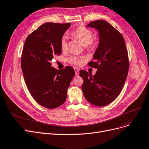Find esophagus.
I'll list each match as a JSON object with an SVG mask.
<instances>
[{"label":"esophagus","instance_id":"1","mask_svg":"<svg viewBox=\"0 0 149 149\" xmlns=\"http://www.w3.org/2000/svg\"><path fill=\"white\" fill-rule=\"evenodd\" d=\"M74 70L75 72V75H79V70L77 68H74Z\"/></svg>","mask_w":149,"mask_h":149}]
</instances>
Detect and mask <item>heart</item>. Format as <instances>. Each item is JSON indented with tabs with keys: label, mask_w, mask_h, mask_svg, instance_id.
Listing matches in <instances>:
<instances>
[{
	"label": "heart",
	"mask_w": 149,
	"mask_h": 149,
	"mask_svg": "<svg viewBox=\"0 0 149 149\" xmlns=\"http://www.w3.org/2000/svg\"><path fill=\"white\" fill-rule=\"evenodd\" d=\"M71 35L74 37L79 39L86 48L93 49L95 46L96 41L93 39V32L91 30L87 28L84 27H79L72 31ZM60 47L63 51L67 49L68 42L67 37L66 36H63L61 38L60 41ZM85 60L86 58L83 56H72L70 58H69L68 61L70 63L74 64V65L80 66Z\"/></svg>",
	"instance_id": "obj_1"
}]
</instances>
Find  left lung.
<instances>
[{
	"mask_svg": "<svg viewBox=\"0 0 149 149\" xmlns=\"http://www.w3.org/2000/svg\"><path fill=\"white\" fill-rule=\"evenodd\" d=\"M86 27L97 30L99 44L90 67L97 69L92 75L80 70L85 99L98 107L106 106L118 97L124 87L128 72L129 60L124 37L108 22L94 21Z\"/></svg>",
	"mask_w": 149,
	"mask_h": 149,
	"instance_id": "8db88e82",
	"label": "left lung"
}]
</instances>
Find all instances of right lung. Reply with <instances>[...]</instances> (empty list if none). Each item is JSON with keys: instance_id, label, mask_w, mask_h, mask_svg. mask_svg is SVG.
I'll use <instances>...</instances> for the list:
<instances>
[{"instance_id": "1", "label": "right lung", "mask_w": 149, "mask_h": 149, "mask_svg": "<svg viewBox=\"0 0 149 149\" xmlns=\"http://www.w3.org/2000/svg\"><path fill=\"white\" fill-rule=\"evenodd\" d=\"M70 24L47 22L30 34L25 41L21 57L24 80L31 96L49 109L61 106L75 75L70 66L58 70L51 61L61 53L60 41Z\"/></svg>"}]
</instances>
